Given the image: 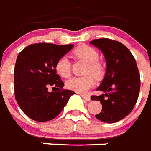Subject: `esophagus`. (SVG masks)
Segmentation results:
<instances>
[{
    "label": "esophagus",
    "mask_w": 151,
    "mask_h": 151,
    "mask_svg": "<svg viewBox=\"0 0 151 151\" xmlns=\"http://www.w3.org/2000/svg\"><path fill=\"white\" fill-rule=\"evenodd\" d=\"M81 96H82L83 99H85V100L88 101V102H90V101H91V97L88 96H85V95H81Z\"/></svg>",
    "instance_id": "1"
}]
</instances>
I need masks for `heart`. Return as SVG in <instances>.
<instances>
[{"instance_id":"heart-1","label":"heart","mask_w":151,"mask_h":151,"mask_svg":"<svg viewBox=\"0 0 151 151\" xmlns=\"http://www.w3.org/2000/svg\"><path fill=\"white\" fill-rule=\"evenodd\" d=\"M74 55L88 63L86 73H92L96 78H99L103 73V66L99 63V53L95 48L88 45H82L74 50ZM55 71L63 78L70 75L71 63L67 55H63L55 63ZM95 85V80L91 75L84 77H73L66 83L67 88L79 93H86Z\"/></svg>"}]
</instances>
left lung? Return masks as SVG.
I'll return each mask as SVG.
<instances>
[{
    "instance_id": "left-lung-1",
    "label": "left lung",
    "mask_w": 151,
    "mask_h": 151,
    "mask_svg": "<svg viewBox=\"0 0 151 151\" xmlns=\"http://www.w3.org/2000/svg\"><path fill=\"white\" fill-rule=\"evenodd\" d=\"M90 44L100 49L106 64L104 78L97 88L103 93L91 97L103 106L96 117L103 122L114 123L129 115L138 99L140 76L136 59L123 44L117 41L101 38Z\"/></svg>"
}]
</instances>
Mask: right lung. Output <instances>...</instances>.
<instances>
[{
  "label": "right lung",
  "instance_id": "obj_1",
  "mask_svg": "<svg viewBox=\"0 0 151 151\" xmlns=\"http://www.w3.org/2000/svg\"><path fill=\"white\" fill-rule=\"evenodd\" d=\"M73 47V45L33 44L18 55L14 70L15 97L29 118L36 122L51 121L75 94L63 89L64 83L55 68L57 60ZM50 86L53 92L47 91Z\"/></svg>",
  "mask_w": 151,
  "mask_h": 151
}]
</instances>
